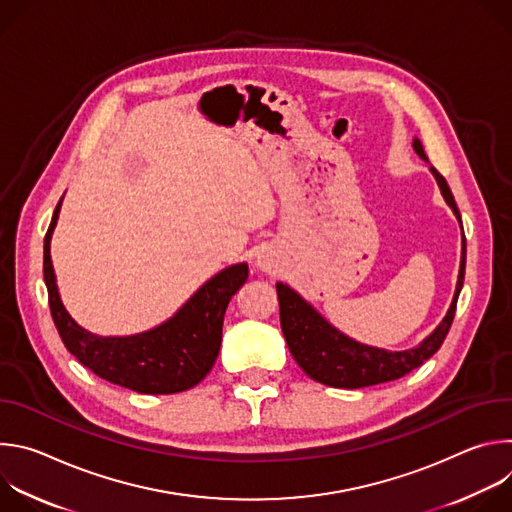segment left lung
I'll use <instances>...</instances> for the list:
<instances>
[{
    "mask_svg": "<svg viewBox=\"0 0 512 512\" xmlns=\"http://www.w3.org/2000/svg\"><path fill=\"white\" fill-rule=\"evenodd\" d=\"M64 194L44 237V283L54 326L81 364L95 375L145 395H172L198 385L212 367L214 342L221 340L231 298L249 277V265L235 263L204 281L166 322L129 336H99L83 328L62 304L50 257V241ZM221 344V342H218Z\"/></svg>",
    "mask_w": 512,
    "mask_h": 512,
    "instance_id": "obj_1",
    "label": "left lung"
}]
</instances>
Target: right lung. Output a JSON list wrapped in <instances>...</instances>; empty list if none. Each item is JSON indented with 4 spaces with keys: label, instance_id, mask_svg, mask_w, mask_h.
Returning <instances> with one entry per match:
<instances>
[{
    "label": "right lung",
    "instance_id": "obj_1",
    "mask_svg": "<svg viewBox=\"0 0 512 512\" xmlns=\"http://www.w3.org/2000/svg\"><path fill=\"white\" fill-rule=\"evenodd\" d=\"M413 150L415 154L427 162V156L423 152L421 141L415 137L413 139ZM431 174L442 190V196L446 204L454 210L456 218L460 221V212L456 206V200L452 196V190L448 182L437 174L431 168ZM464 281V259L460 263V275H458V285H456V296L460 294ZM277 298H279V316L283 322L289 324H298V326H316V332L312 336L298 332V340L304 344L306 352L304 357L308 361L298 358L300 367L318 383H324L328 387H338V389H360V387H371L387 381L401 379L409 371L421 367L423 360H427L435 350L442 346L444 340V330L452 322V310L444 318L442 326L437 328L431 336H427L419 346L403 352H389L383 348H375L369 344H360L346 334L338 332L334 326H330L312 304H308L300 294H296L294 289L285 283L277 285Z\"/></svg>",
    "mask_w": 512,
    "mask_h": 512
}]
</instances>
